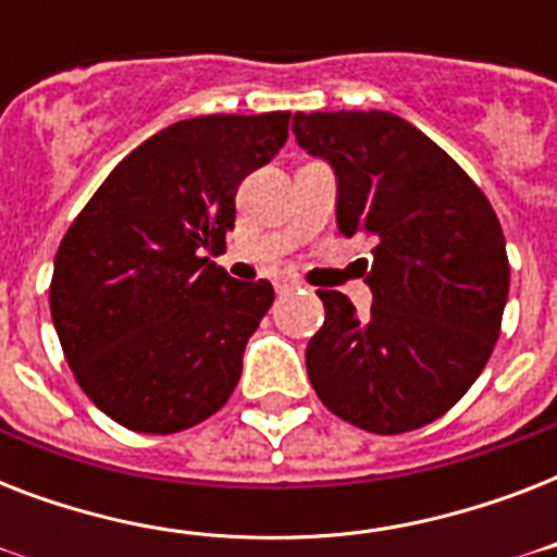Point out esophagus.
<instances>
[{
	"instance_id": "obj_1",
	"label": "esophagus",
	"mask_w": 557,
	"mask_h": 557,
	"mask_svg": "<svg viewBox=\"0 0 557 557\" xmlns=\"http://www.w3.org/2000/svg\"><path fill=\"white\" fill-rule=\"evenodd\" d=\"M300 286H304V283H300V280H297V277L277 280V292H295V288H300Z\"/></svg>"
}]
</instances>
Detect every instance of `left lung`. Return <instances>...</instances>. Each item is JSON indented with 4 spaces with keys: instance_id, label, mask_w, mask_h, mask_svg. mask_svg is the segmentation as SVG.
Masks as SVG:
<instances>
[{
    "instance_id": "left-lung-1",
    "label": "left lung",
    "mask_w": 557,
    "mask_h": 557,
    "mask_svg": "<svg viewBox=\"0 0 557 557\" xmlns=\"http://www.w3.org/2000/svg\"><path fill=\"white\" fill-rule=\"evenodd\" d=\"M297 144L338 176V231L372 243L370 318L321 288L306 347L314 393L361 431L440 419L492 358L509 297L506 236L474 178L389 112H297Z\"/></svg>"
}]
</instances>
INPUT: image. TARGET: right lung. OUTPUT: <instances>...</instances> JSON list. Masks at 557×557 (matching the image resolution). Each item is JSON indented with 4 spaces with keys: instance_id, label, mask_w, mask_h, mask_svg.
<instances>
[{
    "instance_id": "add662e5",
    "label": "right lung",
    "mask_w": 557,
    "mask_h": 557,
    "mask_svg": "<svg viewBox=\"0 0 557 557\" xmlns=\"http://www.w3.org/2000/svg\"><path fill=\"white\" fill-rule=\"evenodd\" d=\"M288 121H178L129 152L65 231L51 277L57 338L83 393L129 431H187L234 393L274 288L227 277L205 253L225 245L236 190L277 156Z\"/></svg>"
}]
</instances>
